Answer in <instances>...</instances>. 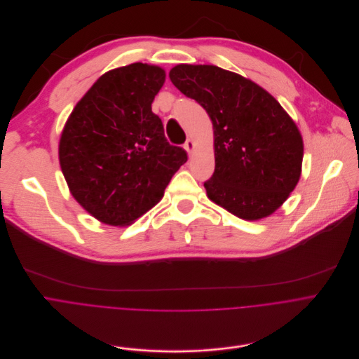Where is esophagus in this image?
Wrapping results in <instances>:
<instances>
[{
  "mask_svg": "<svg viewBox=\"0 0 359 359\" xmlns=\"http://www.w3.org/2000/svg\"><path fill=\"white\" fill-rule=\"evenodd\" d=\"M184 149L187 150V153L191 156L192 154V151H194V149H195V144H194V141L191 140V138H188L187 141H185V144H184Z\"/></svg>",
  "mask_w": 359,
  "mask_h": 359,
  "instance_id": "esophagus-1",
  "label": "esophagus"
}]
</instances>
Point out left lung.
I'll return each mask as SVG.
<instances>
[{
	"mask_svg": "<svg viewBox=\"0 0 359 359\" xmlns=\"http://www.w3.org/2000/svg\"><path fill=\"white\" fill-rule=\"evenodd\" d=\"M170 79L213 124L208 198L246 221L269 217L300 180L303 138L296 123L263 88L218 66L177 65Z\"/></svg>",
	"mask_w": 359,
	"mask_h": 359,
	"instance_id": "left-lung-1",
	"label": "left lung"
}]
</instances>
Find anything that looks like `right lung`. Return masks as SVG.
I'll return each instance as SVG.
<instances>
[{"instance_id":"obj_1","label":"right lung","mask_w":359,"mask_h":359,"mask_svg":"<svg viewBox=\"0 0 359 359\" xmlns=\"http://www.w3.org/2000/svg\"><path fill=\"white\" fill-rule=\"evenodd\" d=\"M164 69L131 63L102 75L69 116L59 163L74 198L103 224L124 226L160 202L187 151L171 146L151 103Z\"/></svg>"}]
</instances>
